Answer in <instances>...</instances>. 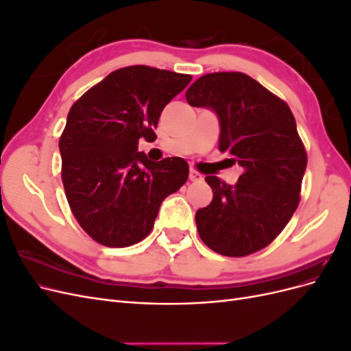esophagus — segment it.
<instances>
[{
  "mask_svg": "<svg viewBox=\"0 0 351 351\" xmlns=\"http://www.w3.org/2000/svg\"><path fill=\"white\" fill-rule=\"evenodd\" d=\"M189 178H190V182H193V183L202 182V180H204V177H202V174H199V173L196 171V169H190Z\"/></svg>",
  "mask_w": 351,
  "mask_h": 351,
  "instance_id": "obj_1",
  "label": "esophagus"
}]
</instances>
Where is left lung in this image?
<instances>
[{
	"instance_id": "8db88e82",
	"label": "left lung",
	"mask_w": 351,
	"mask_h": 351,
	"mask_svg": "<svg viewBox=\"0 0 351 351\" xmlns=\"http://www.w3.org/2000/svg\"><path fill=\"white\" fill-rule=\"evenodd\" d=\"M192 107L219 117V151L243 167L234 186L206 176L214 197L196 212L199 236L231 258L272 243L299 206L307 155L291 110L277 95L240 71L209 73L186 92Z\"/></svg>"
}]
</instances>
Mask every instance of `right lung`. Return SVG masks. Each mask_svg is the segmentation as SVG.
<instances>
[{"label": "right lung", "instance_id": "obj_1", "mask_svg": "<svg viewBox=\"0 0 351 351\" xmlns=\"http://www.w3.org/2000/svg\"><path fill=\"white\" fill-rule=\"evenodd\" d=\"M190 80L149 66L123 67L71 105L60 137L62 186L79 226L102 246L143 240L162 200L187 182L183 158L152 162L137 145L156 137L164 107Z\"/></svg>", "mask_w": 351, "mask_h": 351}]
</instances>
